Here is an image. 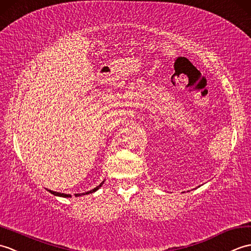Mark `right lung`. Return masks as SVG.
<instances>
[{
    "mask_svg": "<svg viewBox=\"0 0 251 251\" xmlns=\"http://www.w3.org/2000/svg\"><path fill=\"white\" fill-rule=\"evenodd\" d=\"M104 183V181L103 182H101L100 183V185L97 187V188H94V189H92V190H90V191H88V192H85V193H78V194H75V197H79V196H85V194H89V193H93V192H96L97 190H99L100 189V187H101L102 185ZM50 193H52L53 196H58V197H63V198H71V194H65V193H60V192H54V191H51V190H48Z\"/></svg>",
    "mask_w": 251,
    "mask_h": 251,
    "instance_id": "right-lung-1",
    "label": "right lung"
}]
</instances>
